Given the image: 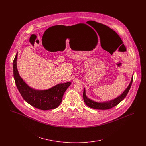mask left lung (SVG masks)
Returning <instances> with one entry per match:
<instances>
[{"label":"left lung","mask_w":146,"mask_h":146,"mask_svg":"<svg viewBox=\"0 0 146 146\" xmlns=\"http://www.w3.org/2000/svg\"><path fill=\"white\" fill-rule=\"evenodd\" d=\"M132 81H133V76H132L130 83L129 84L127 88L122 93V94H121L119 96H118V97H117L116 98H115L113 100L107 101V102H95L94 101L91 100L90 98H89L86 96L85 89V88H84L83 95L84 101L88 106H89V107L92 108H94V109L101 110H106L111 109L113 107L118 105L121 101H123L125 98L129 91L130 90V89L132 85Z\"/></svg>","instance_id":"1"}]
</instances>
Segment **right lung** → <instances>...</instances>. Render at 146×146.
I'll list each match as a JSON object with an SVG mask.
<instances>
[{"mask_svg": "<svg viewBox=\"0 0 146 146\" xmlns=\"http://www.w3.org/2000/svg\"><path fill=\"white\" fill-rule=\"evenodd\" d=\"M17 53L13 61L14 79L17 88L23 98L31 106L43 111L57 108L62 102L63 95L71 82L58 84L48 90L33 89L30 88L20 76L17 68Z\"/></svg>", "mask_w": 146, "mask_h": 146, "instance_id": "add662e5", "label": "right lung"}]
</instances>
